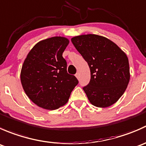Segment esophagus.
<instances>
[{
  "mask_svg": "<svg viewBox=\"0 0 146 146\" xmlns=\"http://www.w3.org/2000/svg\"><path fill=\"white\" fill-rule=\"evenodd\" d=\"M76 78H77L78 79H79V78H80V76H79V73H77L76 74Z\"/></svg>",
  "mask_w": 146,
  "mask_h": 146,
  "instance_id": "1",
  "label": "esophagus"
}]
</instances>
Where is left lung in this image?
<instances>
[{
    "label": "left lung",
    "mask_w": 146,
    "mask_h": 146,
    "mask_svg": "<svg viewBox=\"0 0 146 146\" xmlns=\"http://www.w3.org/2000/svg\"><path fill=\"white\" fill-rule=\"evenodd\" d=\"M71 42L90 70V80L82 88L88 100L98 107L112 105L125 92L130 79L126 54L99 35H80L72 38Z\"/></svg>",
    "instance_id": "8db88e82"
}]
</instances>
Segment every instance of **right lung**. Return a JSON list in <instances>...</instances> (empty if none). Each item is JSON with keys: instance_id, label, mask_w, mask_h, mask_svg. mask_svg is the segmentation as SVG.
Listing matches in <instances>:
<instances>
[{"instance_id": "add662e5", "label": "right lung", "mask_w": 146, "mask_h": 146, "mask_svg": "<svg viewBox=\"0 0 146 146\" xmlns=\"http://www.w3.org/2000/svg\"><path fill=\"white\" fill-rule=\"evenodd\" d=\"M69 43L66 38L54 36L38 42L28 54L20 74L28 98L46 110L64 105L78 80L67 72L62 56Z\"/></svg>"}]
</instances>
